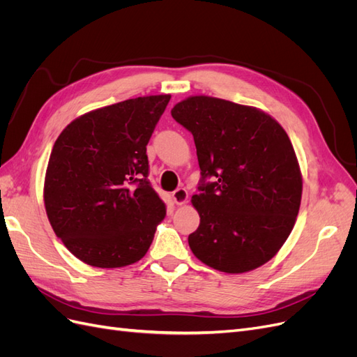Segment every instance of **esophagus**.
<instances>
[{"mask_svg":"<svg viewBox=\"0 0 357 357\" xmlns=\"http://www.w3.org/2000/svg\"><path fill=\"white\" fill-rule=\"evenodd\" d=\"M188 198H189V193L185 188H178L176 189L174 192H172V199H174V202L177 205H183L188 202Z\"/></svg>","mask_w":357,"mask_h":357,"instance_id":"1","label":"esophagus"}]
</instances>
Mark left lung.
Instances as JSON below:
<instances>
[{"label":"left lung","instance_id":"obj_1","mask_svg":"<svg viewBox=\"0 0 357 357\" xmlns=\"http://www.w3.org/2000/svg\"><path fill=\"white\" fill-rule=\"evenodd\" d=\"M192 132L202 181L192 205L199 213L189 247L226 274L262 266L286 243L299 213L302 174L283 126L268 113L207 95L171 110ZM213 176V183L204 178Z\"/></svg>","mask_w":357,"mask_h":357}]
</instances>
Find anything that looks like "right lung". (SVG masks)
<instances>
[{"label":"right lung","instance_id":"add662e5","mask_svg":"<svg viewBox=\"0 0 357 357\" xmlns=\"http://www.w3.org/2000/svg\"><path fill=\"white\" fill-rule=\"evenodd\" d=\"M171 95L102 107L66 126L45 177V207L58 238L82 262H138L167 210L147 181L146 146Z\"/></svg>","mask_w":357,"mask_h":357}]
</instances>
